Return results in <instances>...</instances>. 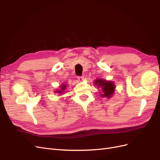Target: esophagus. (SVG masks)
<instances>
[{"label":"esophagus","instance_id":"1","mask_svg":"<svg viewBox=\"0 0 160 160\" xmlns=\"http://www.w3.org/2000/svg\"><path fill=\"white\" fill-rule=\"evenodd\" d=\"M77 79H78L79 81L82 82L84 79V77L83 76H79V77H77Z\"/></svg>","mask_w":160,"mask_h":160}]
</instances>
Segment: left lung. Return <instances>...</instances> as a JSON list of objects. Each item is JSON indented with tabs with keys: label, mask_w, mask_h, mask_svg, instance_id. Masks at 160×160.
<instances>
[{
	"label": "left lung",
	"mask_w": 160,
	"mask_h": 160,
	"mask_svg": "<svg viewBox=\"0 0 160 160\" xmlns=\"http://www.w3.org/2000/svg\"><path fill=\"white\" fill-rule=\"evenodd\" d=\"M95 85L102 88L103 93L101 95L105 98H111L115 91V85L111 81H107L103 79H97L95 81Z\"/></svg>",
	"instance_id": "8db88e82"
}]
</instances>
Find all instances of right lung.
Instances as JSON below:
<instances>
[{
  "label": "right lung",
  "instance_id": "add662e5",
  "mask_svg": "<svg viewBox=\"0 0 160 160\" xmlns=\"http://www.w3.org/2000/svg\"><path fill=\"white\" fill-rule=\"evenodd\" d=\"M66 85H62L61 86V89L62 90H61V91H59L58 90V91H57L56 93H62V91H63V90H65V88H66Z\"/></svg>",
  "mask_w": 160,
  "mask_h": 160
}]
</instances>
